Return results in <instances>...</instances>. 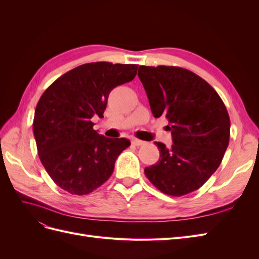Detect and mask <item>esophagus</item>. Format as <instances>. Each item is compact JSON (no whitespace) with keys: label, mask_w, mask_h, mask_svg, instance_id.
Listing matches in <instances>:
<instances>
[{"label":"esophagus","mask_w":259,"mask_h":259,"mask_svg":"<svg viewBox=\"0 0 259 259\" xmlns=\"http://www.w3.org/2000/svg\"><path fill=\"white\" fill-rule=\"evenodd\" d=\"M132 144L134 146H142L145 144V142H143V140H140V139L134 138V139H132Z\"/></svg>","instance_id":"1"}]
</instances>
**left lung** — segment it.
Segmentation results:
<instances>
[{"mask_svg":"<svg viewBox=\"0 0 259 259\" xmlns=\"http://www.w3.org/2000/svg\"><path fill=\"white\" fill-rule=\"evenodd\" d=\"M154 117L165 116L173 145L155 143L160 159L145 174L163 193L182 197L198 190L221 165L229 145L230 119L217 92L179 67L140 66Z\"/></svg>","mask_w":259,"mask_h":259,"instance_id":"obj_1","label":"left lung"}]
</instances>
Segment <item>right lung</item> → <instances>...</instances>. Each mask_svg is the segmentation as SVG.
<instances>
[{
	"label": "right lung",
	"mask_w": 259,
	"mask_h": 259,
	"mask_svg": "<svg viewBox=\"0 0 259 259\" xmlns=\"http://www.w3.org/2000/svg\"><path fill=\"white\" fill-rule=\"evenodd\" d=\"M137 68L91 62L70 70L43 93L33 134L43 166L61 189L89 194L110 178L116 158L131 142L99 135L92 117L104 116L109 94L134 79Z\"/></svg>",
	"instance_id": "add662e5"
}]
</instances>
